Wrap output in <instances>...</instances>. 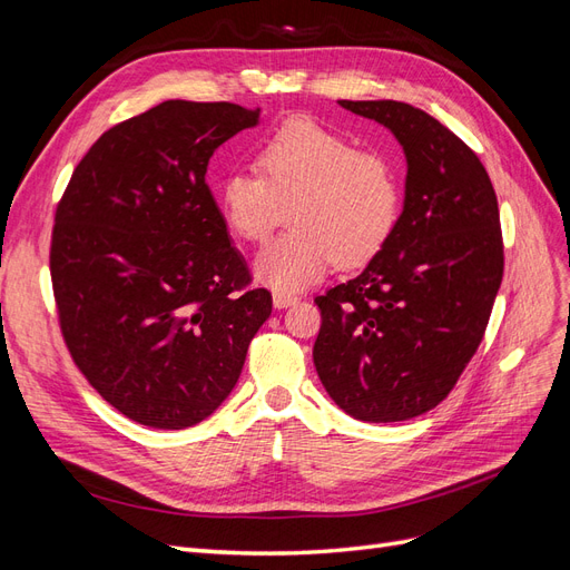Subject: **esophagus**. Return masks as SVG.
Returning <instances> with one entry per match:
<instances>
[{"label": "esophagus", "instance_id": "1", "mask_svg": "<svg viewBox=\"0 0 570 570\" xmlns=\"http://www.w3.org/2000/svg\"><path fill=\"white\" fill-rule=\"evenodd\" d=\"M295 302H297L295 295H283V292H275V295H273V306L275 308H287V306H292Z\"/></svg>", "mask_w": 570, "mask_h": 570}]
</instances>
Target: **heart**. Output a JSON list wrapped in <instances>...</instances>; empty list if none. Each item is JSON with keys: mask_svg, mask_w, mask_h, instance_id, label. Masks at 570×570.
Instances as JSON below:
<instances>
[{"mask_svg": "<svg viewBox=\"0 0 570 570\" xmlns=\"http://www.w3.org/2000/svg\"><path fill=\"white\" fill-rule=\"evenodd\" d=\"M258 174L233 170L218 185L228 228L264 243L289 209L292 230L254 262L256 281L283 295L318 283L333 264L358 266L381 252L402 216V176L385 151L295 118L256 147Z\"/></svg>", "mask_w": 570, "mask_h": 570, "instance_id": "obj_1", "label": "heart"}]
</instances>
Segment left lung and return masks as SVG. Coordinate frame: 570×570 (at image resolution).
Returning a JSON list of instances; mask_svg holds the SVG:
<instances>
[{
	"instance_id": "obj_1",
	"label": "left lung",
	"mask_w": 570,
	"mask_h": 570,
	"mask_svg": "<svg viewBox=\"0 0 570 570\" xmlns=\"http://www.w3.org/2000/svg\"><path fill=\"white\" fill-rule=\"evenodd\" d=\"M340 107L396 137L406 189L387 245L316 297L314 364L356 421H406L452 392L485 335L504 275L497 195L475 151L430 114L392 99Z\"/></svg>"
}]
</instances>
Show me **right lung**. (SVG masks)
Returning a JSON list of instances; mask_svg holds the SVG:
<instances>
[{
	"instance_id": "obj_1",
	"label": "right lung",
	"mask_w": 570,
	"mask_h": 570,
	"mask_svg": "<svg viewBox=\"0 0 570 570\" xmlns=\"http://www.w3.org/2000/svg\"><path fill=\"white\" fill-rule=\"evenodd\" d=\"M258 109L168 99L109 128L57 206L49 271L76 366L130 421L183 430L233 392L271 316L206 166Z\"/></svg>"
}]
</instances>
